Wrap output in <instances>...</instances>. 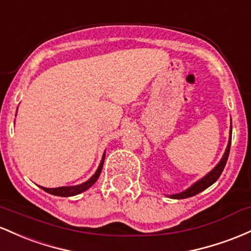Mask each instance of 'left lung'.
Segmentation results:
<instances>
[{"instance_id": "8db88e82", "label": "left lung", "mask_w": 251, "mask_h": 251, "mask_svg": "<svg viewBox=\"0 0 251 251\" xmlns=\"http://www.w3.org/2000/svg\"><path fill=\"white\" fill-rule=\"evenodd\" d=\"M230 134H231V130H230ZM230 146H231V135H230L229 145H227L226 151H225V154L223 155V157H222L221 162H219L218 165H217L216 167L213 168V170L211 171L209 174H207V176H205L204 178L199 180V181H197L196 184L192 185V186L188 188V190L184 191V192H181V193H178V194H172V196H170L171 198H173V199L190 198V197L196 196V194L201 193V191L206 190V188L211 186L213 182H216L217 180H218L219 176H221V174L224 170L225 165H226L227 157H229V153H230Z\"/></svg>"}]
</instances>
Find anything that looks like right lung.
Listing matches in <instances>:
<instances>
[{"label": "right lung", "instance_id": "1", "mask_svg": "<svg viewBox=\"0 0 251 251\" xmlns=\"http://www.w3.org/2000/svg\"><path fill=\"white\" fill-rule=\"evenodd\" d=\"M104 157H105V155L103 156L102 162H100V167H98V170L96 171V173L91 176V178L88 180V181L84 182V184L78 185V186H70V187H57V188L41 187V188L45 191V192L50 193V194H54V196H59V197H71V196H75V194H79L81 192H84V191L88 190L89 187H91L92 185H94L95 182L97 181L98 176H100V172H102Z\"/></svg>", "mask_w": 251, "mask_h": 251}]
</instances>
